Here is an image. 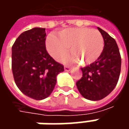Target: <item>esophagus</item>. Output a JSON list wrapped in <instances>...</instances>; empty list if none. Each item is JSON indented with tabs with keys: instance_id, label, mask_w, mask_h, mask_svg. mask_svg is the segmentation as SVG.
<instances>
[{
	"instance_id": "1",
	"label": "esophagus",
	"mask_w": 129,
	"mask_h": 129,
	"mask_svg": "<svg viewBox=\"0 0 129 129\" xmlns=\"http://www.w3.org/2000/svg\"><path fill=\"white\" fill-rule=\"evenodd\" d=\"M70 70H71V68L69 67H67V66H65L64 67V70L66 71V72H69V71H70Z\"/></svg>"
}]
</instances>
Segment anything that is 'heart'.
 <instances>
[{
  "mask_svg": "<svg viewBox=\"0 0 129 129\" xmlns=\"http://www.w3.org/2000/svg\"><path fill=\"white\" fill-rule=\"evenodd\" d=\"M46 49L54 59L61 60L66 54L67 48L70 54L64 62H81L90 65L101 56L104 49V39L100 31L89 28H69L58 34V38L50 35L46 39Z\"/></svg>",
  "mask_w": 129,
  "mask_h": 129,
  "instance_id": "b5f03b06",
  "label": "heart"
}]
</instances>
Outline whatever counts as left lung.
<instances>
[{"mask_svg": "<svg viewBox=\"0 0 129 129\" xmlns=\"http://www.w3.org/2000/svg\"><path fill=\"white\" fill-rule=\"evenodd\" d=\"M98 29L104 39L103 52L96 62L81 68L82 77L76 82L80 93L90 101L101 100L113 91L118 81L121 66L115 39L101 28Z\"/></svg>", "mask_w": 129, "mask_h": 129, "instance_id": "left-lung-1", "label": "left lung"}]
</instances>
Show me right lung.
Listing matches in <instances>:
<instances>
[{"mask_svg": "<svg viewBox=\"0 0 129 129\" xmlns=\"http://www.w3.org/2000/svg\"><path fill=\"white\" fill-rule=\"evenodd\" d=\"M45 28H33L23 32L12 47V72L18 89L34 100L50 95L64 66L46 50Z\"/></svg>", "mask_w": 129, "mask_h": 129, "instance_id": "right-lung-1", "label": "right lung"}]
</instances>
